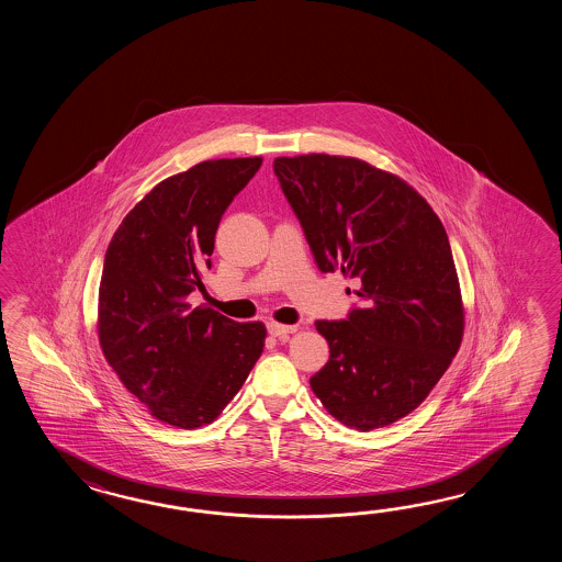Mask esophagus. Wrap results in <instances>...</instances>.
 <instances>
[{
    "label": "esophagus",
    "mask_w": 562,
    "mask_h": 562,
    "mask_svg": "<svg viewBox=\"0 0 562 562\" xmlns=\"http://www.w3.org/2000/svg\"><path fill=\"white\" fill-rule=\"evenodd\" d=\"M267 331L273 337H286V335L297 331V325H281V323L271 322L267 325Z\"/></svg>",
    "instance_id": "34e87169"
}]
</instances>
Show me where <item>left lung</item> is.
<instances>
[{
    "instance_id": "1",
    "label": "left lung",
    "mask_w": 562,
    "mask_h": 562,
    "mask_svg": "<svg viewBox=\"0 0 562 562\" xmlns=\"http://www.w3.org/2000/svg\"><path fill=\"white\" fill-rule=\"evenodd\" d=\"M273 170L317 267L361 285L346 319L315 322L329 361L311 390L346 426H390L426 400L462 341L443 225L404 180L358 158L281 156Z\"/></svg>"
}]
</instances>
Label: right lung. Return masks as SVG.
<instances>
[{"mask_svg":"<svg viewBox=\"0 0 562 562\" xmlns=\"http://www.w3.org/2000/svg\"><path fill=\"white\" fill-rule=\"evenodd\" d=\"M261 162L218 158L162 180L108 245L98 293L104 358L156 419L177 428L216 419L263 353V323L189 303L204 291L221 216Z\"/></svg>","mask_w":562,"mask_h":562,"instance_id":"add662e5","label":"right lung"}]
</instances>
